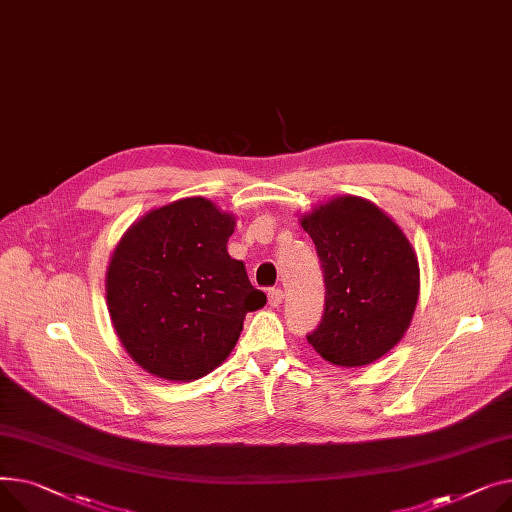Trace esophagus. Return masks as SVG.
<instances>
[{"mask_svg":"<svg viewBox=\"0 0 512 512\" xmlns=\"http://www.w3.org/2000/svg\"><path fill=\"white\" fill-rule=\"evenodd\" d=\"M268 304L273 306V308H279L283 304V291L279 287L268 291Z\"/></svg>","mask_w":512,"mask_h":512,"instance_id":"esophagus-1","label":"esophagus"}]
</instances>
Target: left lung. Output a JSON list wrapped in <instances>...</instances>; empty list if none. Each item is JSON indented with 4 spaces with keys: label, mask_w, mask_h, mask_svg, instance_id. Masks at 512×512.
<instances>
[{
    "label": "left lung",
    "mask_w": 512,
    "mask_h": 512,
    "mask_svg": "<svg viewBox=\"0 0 512 512\" xmlns=\"http://www.w3.org/2000/svg\"><path fill=\"white\" fill-rule=\"evenodd\" d=\"M324 275V314L308 343L335 366L372 364L411 322L419 266L403 231L355 196L330 200L302 219Z\"/></svg>",
    "instance_id": "left-lung-1"
}]
</instances>
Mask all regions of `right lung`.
I'll return each mask as SVG.
<instances>
[{
  "label": "right lung",
  "instance_id": "obj_1",
  "mask_svg": "<svg viewBox=\"0 0 512 512\" xmlns=\"http://www.w3.org/2000/svg\"><path fill=\"white\" fill-rule=\"evenodd\" d=\"M235 219L206 198L150 210L117 244L107 270L115 333L146 372L196 380L235 347L244 318L266 304L227 254Z\"/></svg>",
  "mask_w": 512,
  "mask_h": 512
}]
</instances>
